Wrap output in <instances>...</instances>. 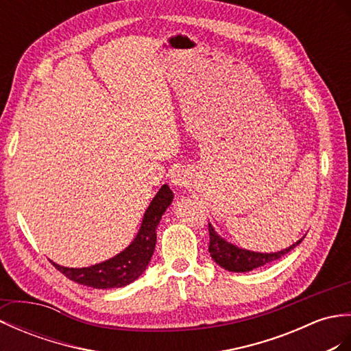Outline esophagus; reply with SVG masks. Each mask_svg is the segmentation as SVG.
<instances>
[{"mask_svg": "<svg viewBox=\"0 0 351 351\" xmlns=\"http://www.w3.org/2000/svg\"><path fill=\"white\" fill-rule=\"evenodd\" d=\"M173 183H174L176 186H182V184H183V180H182L180 177H174V178H173Z\"/></svg>", "mask_w": 351, "mask_h": 351, "instance_id": "obj_1", "label": "esophagus"}]
</instances>
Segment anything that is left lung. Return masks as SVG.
I'll return each mask as SVG.
<instances>
[{
	"instance_id": "left-lung-1",
	"label": "left lung",
	"mask_w": 351,
	"mask_h": 351,
	"mask_svg": "<svg viewBox=\"0 0 351 351\" xmlns=\"http://www.w3.org/2000/svg\"><path fill=\"white\" fill-rule=\"evenodd\" d=\"M208 252L212 255V258L219 264L221 267L230 271H251L256 267H261L264 264H269L275 260H279L281 256L288 254L293 247L298 246L303 239L290 247L284 249V251L274 252V254H260V252H251L246 249H240L234 245L228 243L223 239L216 234L212 225L208 223Z\"/></svg>"
}]
</instances>
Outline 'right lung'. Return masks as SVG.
<instances>
[{
  "label": "right lung",
  "instance_id": "obj_1",
  "mask_svg": "<svg viewBox=\"0 0 351 351\" xmlns=\"http://www.w3.org/2000/svg\"><path fill=\"white\" fill-rule=\"evenodd\" d=\"M171 201L173 192L169 191L168 184H163L147 208L136 239L114 258L82 269H69L56 263L52 264L66 278L93 288H119L134 282L141 276L152 258L156 246V228Z\"/></svg>",
  "mask_w": 351,
  "mask_h": 351
}]
</instances>
